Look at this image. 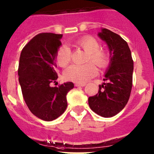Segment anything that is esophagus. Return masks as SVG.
<instances>
[{"label":"esophagus","instance_id":"34e87169","mask_svg":"<svg viewBox=\"0 0 154 154\" xmlns=\"http://www.w3.org/2000/svg\"><path fill=\"white\" fill-rule=\"evenodd\" d=\"M85 83H77V82L74 84L76 87H84V86H85Z\"/></svg>","mask_w":154,"mask_h":154}]
</instances>
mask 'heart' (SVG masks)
I'll use <instances>...</instances> for the list:
<instances>
[{
	"instance_id": "1",
	"label": "heart",
	"mask_w": 154,
	"mask_h": 154,
	"mask_svg": "<svg viewBox=\"0 0 154 154\" xmlns=\"http://www.w3.org/2000/svg\"><path fill=\"white\" fill-rule=\"evenodd\" d=\"M75 45L86 52L85 62L94 63L99 69H104L108 66L109 55L105 50H101L100 44L94 37H82L76 41ZM71 59L72 52L70 49L66 45L60 47L56 53V62L59 66L66 67L70 63ZM93 64L88 63L82 66H70L64 71V79L77 83H85L97 73V69Z\"/></svg>"
}]
</instances>
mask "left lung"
I'll use <instances>...</instances> for the list:
<instances>
[{
  "instance_id": "obj_1",
  "label": "left lung",
  "mask_w": 154,
  "mask_h": 154,
  "mask_svg": "<svg viewBox=\"0 0 154 154\" xmlns=\"http://www.w3.org/2000/svg\"><path fill=\"white\" fill-rule=\"evenodd\" d=\"M98 36L106 42L109 51V64L96 95L88 98L90 108L104 118H110L124 109L129 101L134 62L131 50L124 38L107 28H102Z\"/></svg>"
}]
</instances>
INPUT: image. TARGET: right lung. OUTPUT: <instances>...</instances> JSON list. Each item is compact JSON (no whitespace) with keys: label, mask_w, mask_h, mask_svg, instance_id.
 <instances>
[{"label":"right lung","mask_w":154,"mask_h":154,"mask_svg":"<svg viewBox=\"0 0 154 154\" xmlns=\"http://www.w3.org/2000/svg\"><path fill=\"white\" fill-rule=\"evenodd\" d=\"M62 36L39 33L20 54L18 76L23 98L30 112L43 121H53L63 114L67 107L66 94L74 88L72 82L50 86L58 77L55 60Z\"/></svg>","instance_id":"1"}]
</instances>
